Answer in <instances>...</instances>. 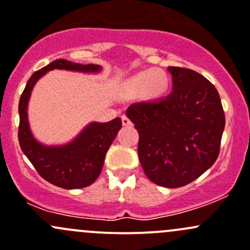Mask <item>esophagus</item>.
Masks as SVG:
<instances>
[{"mask_svg":"<svg viewBox=\"0 0 250 250\" xmlns=\"http://www.w3.org/2000/svg\"><path fill=\"white\" fill-rule=\"evenodd\" d=\"M121 118H122L123 125H132V121L128 118L127 115H122V116H121Z\"/></svg>","mask_w":250,"mask_h":250,"instance_id":"obj_1","label":"esophagus"}]
</instances>
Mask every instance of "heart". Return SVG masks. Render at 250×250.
<instances>
[{
	"label": "heart",
	"mask_w": 250,
	"mask_h": 250,
	"mask_svg": "<svg viewBox=\"0 0 250 250\" xmlns=\"http://www.w3.org/2000/svg\"><path fill=\"white\" fill-rule=\"evenodd\" d=\"M128 85L132 92H141L146 99H157L167 92L168 76L161 69L145 70L130 78Z\"/></svg>",
	"instance_id": "obj_1"
}]
</instances>
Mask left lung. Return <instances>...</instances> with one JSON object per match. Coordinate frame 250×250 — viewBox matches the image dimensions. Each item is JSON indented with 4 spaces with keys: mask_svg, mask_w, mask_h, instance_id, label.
<instances>
[{
    "mask_svg": "<svg viewBox=\"0 0 250 250\" xmlns=\"http://www.w3.org/2000/svg\"><path fill=\"white\" fill-rule=\"evenodd\" d=\"M167 97L134 103L127 116L139 133L138 155L152 183L175 188L196 180L220 152L225 113L216 88L198 72L169 66Z\"/></svg>",
    "mask_w": 250,
    "mask_h": 250,
    "instance_id": "1",
    "label": "left lung"
}]
</instances>
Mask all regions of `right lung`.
Returning a JSON list of instances; mask_svg holds the SVG:
<instances>
[{
	"instance_id": "1",
	"label": "right lung",
	"mask_w": 250,
	"mask_h": 250,
	"mask_svg": "<svg viewBox=\"0 0 250 250\" xmlns=\"http://www.w3.org/2000/svg\"><path fill=\"white\" fill-rule=\"evenodd\" d=\"M54 69L98 72L102 67L94 64L82 65L58 59L35 72L27 81L19 100L18 139L24 155L44 180L67 190L82 188L94 183L99 176L107 150L122 127V121L117 117L106 123H90L76 139L66 145L46 146L39 143L29 127L27 103L37 80Z\"/></svg>"
}]
</instances>
